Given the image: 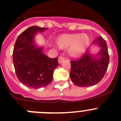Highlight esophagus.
Wrapping results in <instances>:
<instances>
[{
	"label": "esophagus",
	"mask_w": 121,
	"mask_h": 121,
	"mask_svg": "<svg viewBox=\"0 0 121 121\" xmlns=\"http://www.w3.org/2000/svg\"><path fill=\"white\" fill-rule=\"evenodd\" d=\"M64 60V58L63 57L60 56V57H58V63H59V64H61V63L62 62H63Z\"/></svg>",
	"instance_id": "34e87169"
}]
</instances>
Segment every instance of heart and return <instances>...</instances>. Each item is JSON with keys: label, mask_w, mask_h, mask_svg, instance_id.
I'll return each mask as SVG.
<instances>
[{"label": "heart", "mask_w": 121, "mask_h": 121, "mask_svg": "<svg viewBox=\"0 0 121 121\" xmlns=\"http://www.w3.org/2000/svg\"><path fill=\"white\" fill-rule=\"evenodd\" d=\"M55 43L61 49L68 48V54L71 57L78 58L83 55L90 43V38L86 34H63L59 35Z\"/></svg>", "instance_id": "heart-1"}]
</instances>
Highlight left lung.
Listing matches in <instances>:
<instances>
[{"mask_svg": "<svg viewBox=\"0 0 121 121\" xmlns=\"http://www.w3.org/2000/svg\"><path fill=\"white\" fill-rule=\"evenodd\" d=\"M92 44L100 48L97 53L92 54L88 48L80 59L70 61V77L76 86L87 87L97 84L108 69L109 55L106 42L102 37H99Z\"/></svg>", "mask_w": 121, "mask_h": 121, "instance_id": "obj_1", "label": "left lung"}]
</instances>
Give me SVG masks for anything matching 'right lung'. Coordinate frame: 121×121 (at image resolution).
<instances>
[{
  "instance_id": "right-lung-1",
  "label": "right lung",
  "mask_w": 121,
  "mask_h": 121,
  "mask_svg": "<svg viewBox=\"0 0 121 121\" xmlns=\"http://www.w3.org/2000/svg\"><path fill=\"white\" fill-rule=\"evenodd\" d=\"M48 28L31 26L21 33L13 48V63L20 82L30 88L38 89L52 81L58 66V57L51 58L43 52L42 46L35 43V36Z\"/></svg>"
}]
</instances>
